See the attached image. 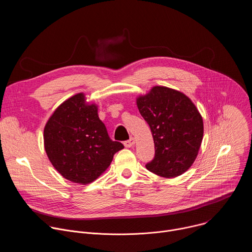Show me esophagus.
<instances>
[{
    "mask_svg": "<svg viewBox=\"0 0 252 252\" xmlns=\"http://www.w3.org/2000/svg\"><path fill=\"white\" fill-rule=\"evenodd\" d=\"M124 145L126 148H131L133 145H134V138L133 137H130L128 140H126L124 142Z\"/></svg>",
    "mask_w": 252,
    "mask_h": 252,
    "instance_id": "1",
    "label": "esophagus"
}]
</instances>
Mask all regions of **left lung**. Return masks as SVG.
<instances>
[{
    "label": "left lung",
    "mask_w": 252,
    "mask_h": 252,
    "mask_svg": "<svg viewBox=\"0 0 252 252\" xmlns=\"http://www.w3.org/2000/svg\"><path fill=\"white\" fill-rule=\"evenodd\" d=\"M136 104L155 142L156 155L147 168L165 178L186 172L194 162L203 137V121L195 104L185 94L160 86L139 95Z\"/></svg>",
    "instance_id": "8db88e82"
}]
</instances>
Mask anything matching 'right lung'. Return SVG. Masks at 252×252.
<instances>
[{"label":"right lung","instance_id":"right-lung-1","mask_svg":"<svg viewBox=\"0 0 252 252\" xmlns=\"http://www.w3.org/2000/svg\"><path fill=\"white\" fill-rule=\"evenodd\" d=\"M44 145L54 167L69 182L88 185L110 166L124 145L114 141L83 93L61 103L44 128Z\"/></svg>","mask_w":252,"mask_h":252}]
</instances>
